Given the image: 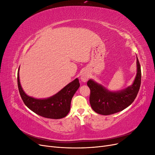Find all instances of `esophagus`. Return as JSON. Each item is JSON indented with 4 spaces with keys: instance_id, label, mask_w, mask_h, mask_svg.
<instances>
[{
    "instance_id": "obj_1",
    "label": "esophagus",
    "mask_w": 155,
    "mask_h": 155,
    "mask_svg": "<svg viewBox=\"0 0 155 155\" xmlns=\"http://www.w3.org/2000/svg\"><path fill=\"white\" fill-rule=\"evenodd\" d=\"M80 79H81V80L83 82L87 81V80L88 79V74H87L85 72L81 74V76H80Z\"/></svg>"
}]
</instances>
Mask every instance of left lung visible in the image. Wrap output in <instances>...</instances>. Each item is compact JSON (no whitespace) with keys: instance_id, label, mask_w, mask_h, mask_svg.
I'll return each mask as SVG.
<instances>
[{"instance_id":"left-lung-1","label":"left lung","mask_w":155,"mask_h":155,"mask_svg":"<svg viewBox=\"0 0 155 155\" xmlns=\"http://www.w3.org/2000/svg\"><path fill=\"white\" fill-rule=\"evenodd\" d=\"M141 84V68L137 56V75L132 85L118 91H112L92 79L87 85L91 90L92 109L101 115L113 114L128 107L134 101Z\"/></svg>"}]
</instances>
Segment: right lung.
Instances as JSON below:
<instances>
[{"label": "right lung", "mask_w": 155, "mask_h": 155, "mask_svg": "<svg viewBox=\"0 0 155 155\" xmlns=\"http://www.w3.org/2000/svg\"><path fill=\"white\" fill-rule=\"evenodd\" d=\"M19 70L20 67L17 74L18 91L23 102L28 109L37 114L50 119H61L68 114L72 98L80 86L78 78L69 83L52 96L39 99L27 95L23 91L19 79Z\"/></svg>", "instance_id": "add662e5"}]
</instances>
